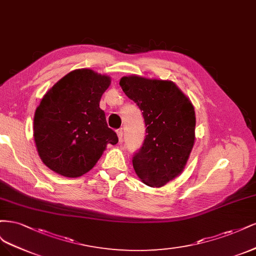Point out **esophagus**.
I'll use <instances>...</instances> for the list:
<instances>
[{
    "instance_id": "esophagus-1",
    "label": "esophagus",
    "mask_w": 256,
    "mask_h": 256,
    "mask_svg": "<svg viewBox=\"0 0 256 256\" xmlns=\"http://www.w3.org/2000/svg\"><path fill=\"white\" fill-rule=\"evenodd\" d=\"M117 135L119 138V142H122V137H123V130L122 128L117 130Z\"/></svg>"
}]
</instances>
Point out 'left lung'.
Here are the masks:
<instances>
[{"instance_id":"left-lung-1","label":"left lung","mask_w":256,"mask_h":256,"mask_svg":"<svg viewBox=\"0 0 256 256\" xmlns=\"http://www.w3.org/2000/svg\"><path fill=\"white\" fill-rule=\"evenodd\" d=\"M124 94L142 112L146 138L133 155L142 182L162 187L183 171L194 144L196 116L189 98L170 80L124 76Z\"/></svg>"}]
</instances>
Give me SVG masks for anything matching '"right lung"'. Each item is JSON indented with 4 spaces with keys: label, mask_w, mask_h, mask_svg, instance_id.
<instances>
[{
    "label": "right lung",
    "mask_w": 256,
    "mask_h": 256,
    "mask_svg": "<svg viewBox=\"0 0 256 256\" xmlns=\"http://www.w3.org/2000/svg\"><path fill=\"white\" fill-rule=\"evenodd\" d=\"M110 78L90 69L74 70L48 90L34 117V139L46 167L67 178L92 169L106 146L116 144L100 100Z\"/></svg>",
    "instance_id": "obj_1"
}]
</instances>
